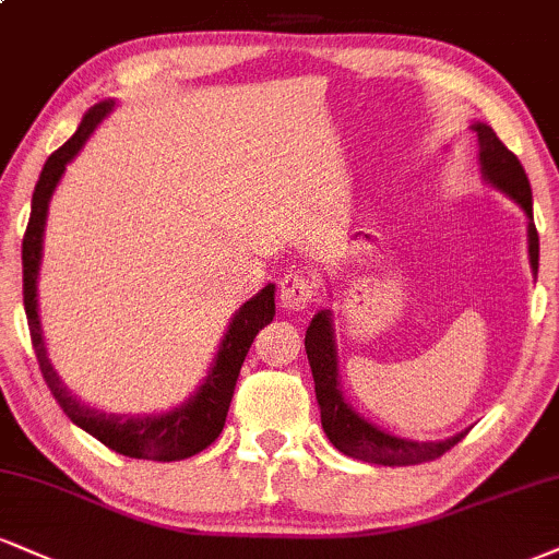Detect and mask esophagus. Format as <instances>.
Segmentation results:
<instances>
[{"instance_id": "34e87169", "label": "esophagus", "mask_w": 559, "mask_h": 559, "mask_svg": "<svg viewBox=\"0 0 559 559\" xmlns=\"http://www.w3.org/2000/svg\"><path fill=\"white\" fill-rule=\"evenodd\" d=\"M314 297H318V284H314V278H309V275L286 273L284 278H281L278 301L284 309L299 312V309H307L312 305Z\"/></svg>"}]
</instances>
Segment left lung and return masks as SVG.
<instances>
[{"label":"left lung","instance_id":"8db88e82","mask_svg":"<svg viewBox=\"0 0 559 559\" xmlns=\"http://www.w3.org/2000/svg\"><path fill=\"white\" fill-rule=\"evenodd\" d=\"M472 130L479 140V166L481 177L495 190L506 192L513 203L526 213L528 221V262L531 271H539V234L534 226V203H531V185L526 171L515 153H510L495 130L484 122H474ZM305 348L309 367L314 378V395L320 403V419L328 440L344 455H352L356 461L380 463V466H414L440 459L450 448L459 445L468 429L448 437V440H403L374 427L367 421L356 408L344 399V390L338 382V359H335V341H333V320L331 309H320L309 322L305 335Z\"/></svg>","mask_w":559,"mask_h":559}]
</instances>
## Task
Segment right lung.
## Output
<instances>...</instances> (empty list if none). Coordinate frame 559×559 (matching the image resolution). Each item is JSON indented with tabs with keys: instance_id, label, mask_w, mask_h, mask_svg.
<instances>
[{
	"instance_id": "obj_1",
	"label": "right lung",
	"mask_w": 559,
	"mask_h": 559,
	"mask_svg": "<svg viewBox=\"0 0 559 559\" xmlns=\"http://www.w3.org/2000/svg\"><path fill=\"white\" fill-rule=\"evenodd\" d=\"M114 109V100H100V104L87 109L83 122L67 143L53 151L44 164L41 177H38L36 190L31 200V221L23 237V305L28 314L31 341L36 348L38 367L49 385L51 395L57 399L62 412L70 416L72 425L85 429L87 435L96 437L106 448L117 453L130 455V459L143 461H181L205 450L221 429L226 425L228 406H231L234 385H237L239 369L245 365V356L250 352L254 335H258L275 314V286L267 284L260 288L250 301H245L237 309L228 331L221 341L218 354H215L213 367L207 369L194 393L181 406L164 414H145V416H127V414H106L98 408L78 401L67 385H62L59 374L53 372L49 356H46L41 320H38V271H41V252H44V228L46 213H49L51 194L57 190L59 179L72 158L78 156L80 147L91 138L93 130L100 124V119Z\"/></svg>"
}]
</instances>
